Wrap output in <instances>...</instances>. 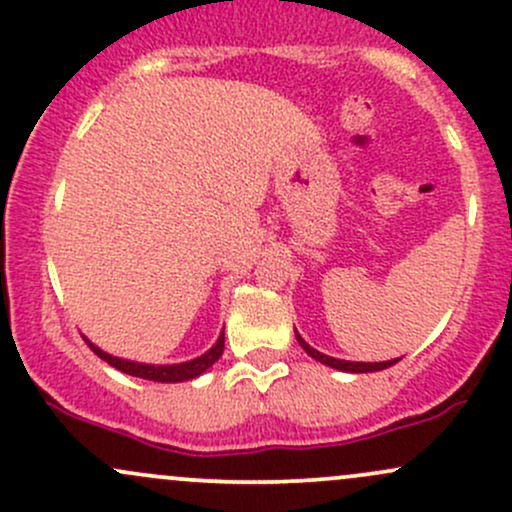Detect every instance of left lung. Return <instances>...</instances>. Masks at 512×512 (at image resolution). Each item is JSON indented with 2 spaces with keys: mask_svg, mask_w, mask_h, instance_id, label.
Here are the masks:
<instances>
[{
  "mask_svg": "<svg viewBox=\"0 0 512 512\" xmlns=\"http://www.w3.org/2000/svg\"><path fill=\"white\" fill-rule=\"evenodd\" d=\"M296 339L298 344L303 346V351L308 356H313L315 361L325 363V366L330 368H337V370H344V373H375V370H385L390 366H395V363L399 361V358H392V361H380V363H363V361H342V358H334V356H327V354H320V351L313 349L305 339L301 337V334L296 332Z\"/></svg>",
  "mask_w": 512,
  "mask_h": 512,
  "instance_id": "1",
  "label": "left lung"
}]
</instances>
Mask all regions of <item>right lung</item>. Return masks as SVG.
Segmentation results:
<instances>
[{
	"label": "right lung",
	"instance_id": "add662e5",
	"mask_svg": "<svg viewBox=\"0 0 512 512\" xmlns=\"http://www.w3.org/2000/svg\"><path fill=\"white\" fill-rule=\"evenodd\" d=\"M84 342L88 344V349L93 351L98 358H103L105 363L122 370V373L134 375V378H144V380H154V383H185V380H195L204 370H209L219 361L223 354V332L216 339V344L211 346L207 354L192 358V361H182V363H166V366H158V363H139V361H127V358H117L108 351H103L101 346H96L91 339L84 337Z\"/></svg>",
	"mask_w": 512,
	"mask_h": 512
}]
</instances>
